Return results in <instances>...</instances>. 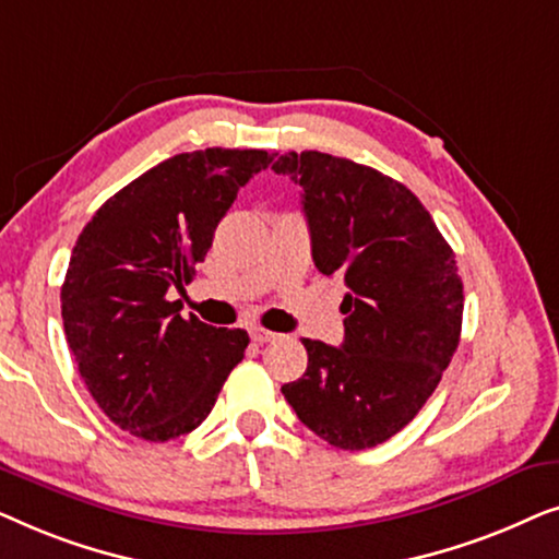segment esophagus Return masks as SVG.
Returning <instances> with one entry per match:
<instances>
[{
	"label": "esophagus",
	"instance_id": "obj_1",
	"mask_svg": "<svg viewBox=\"0 0 559 559\" xmlns=\"http://www.w3.org/2000/svg\"><path fill=\"white\" fill-rule=\"evenodd\" d=\"M251 341L259 343V346H264V343H272V341H277V333H272V331H264V328H251Z\"/></svg>",
	"mask_w": 559,
	"mask_h": 559
}]
</instances>
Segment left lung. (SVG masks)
<instances>
[{
    "label": "left lung",
    "mask_w": 559,
    "mask_h": 559,
    "mask_svg": "<svg viewBox=\"0 0 559 559\" xmlns=\"http://www.w3.org/2000/svg\"><path fill=\"white\" fill-rule=\"evenodd\" d=\"M272 170L302 188L318 272L348 287L341 348L302 338L308 369L282 394L333 448H373L415 419L455 354V254L419 198L373 167L308 150Z\"/></svg>",
    "instance_id": "1"
}]
</instances>
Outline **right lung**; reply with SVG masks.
Listing matches in <instances>:
<instances>
[{
  "instance_id": "right-lung-1",
  "label": "right lung",
  "mask_w": 559,
  "mask_h": 559,
  "mask_svg": "<svg viewBox=\"0 0 559 559\" xmlns=\"http://www.w3.org/2000/svg\"><path fill=\"white\" fill-rule=\"evenodd\" d=\"M264 150L209 147L159 163L111 195L75 241L60 310L66 341L104 415L150 442L195 430L243 358L241 328L180 316L167 293L193 280Z\"/></svg>"
}]
</instances>
